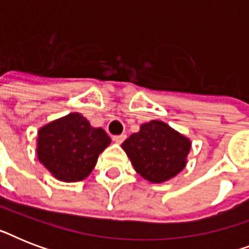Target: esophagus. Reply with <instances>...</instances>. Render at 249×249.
I'll return each mask as SVG.
<instances>
[{
  "mask_svg": "<svg viewBox=\"0 0 249 249\" xmlns=\"http://www.w3.org/2000/svg\"><path fill=\"white\" fill-rule=\"evenodd\" d=\"M113 142H116V143H121V142H124L126 140V134H119V136H113L112 137Z\"/></svg>",
  "mask_w": 249,
  "mask_h": 249,
  "instance_id": "obj_1",
  "label": "esophagus"
}]
</instances>
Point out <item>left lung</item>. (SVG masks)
Segmentation results:
<instances>
[{"label":"left lung","instance_id":"obj_1","mask_svg":"<svg viewBox=\"0 0 249 249\" xmlns=\"http://www.w3.org/2000/svg\"><path fill=\"white\" fill-rule=\"evenodd\" d=\"M190 147L186 137L159 120L143 124L123 143L134 169L155 183L173 178L185 168Z\"/></svg>","mask_w":249,"mask_h":249}]
</instances>
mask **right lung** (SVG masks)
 Wrapping results in <instances>:
<instances>
[{"instance_id": "1", "label": "right lung", "mask_w": 249, "mask_h": 249, "mask_svg": "<svg viewBox=\"0 0 249 249\" xmlns=\"http://www.w3.org/2000/svg\"><path fill=\"white\" fill-rule=\"evenodd\" d=\"M109 143L111 138L103 129L90 126L83 115L75 112L40 129L37 156L60 181H81Z\"/></svg>"}]
</instances>
